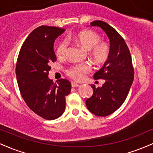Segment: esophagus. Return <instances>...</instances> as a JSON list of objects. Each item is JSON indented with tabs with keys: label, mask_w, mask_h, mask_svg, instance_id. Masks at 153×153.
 <instances>
[{
	"label": "esophagus",
	"mask_w": 153,
	"mask_h": 153,
	"mask_svg": "<svg viewBox=\"0 0 153 153\" xmlns=\"http://www.w3.org/2000/svg\"><path fill=\"white\" fill-rule=\"evenodd\" d=\"M71 85H72V87H79L80 86V85H79V84L76 83V82H72Z\"/></svg>",
	"instance_id": "obj_1"
}]
</instances>
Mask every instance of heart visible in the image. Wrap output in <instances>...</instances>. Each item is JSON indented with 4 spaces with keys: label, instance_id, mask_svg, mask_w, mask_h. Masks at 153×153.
Here are the masks:
<instances>
[{
    "label": "heart",
    "instance_id": "heart-1",
    "mask_svg": "<svg viewBox=\"0 0 153 153\" xmlns=\"http://www.w3.org/2000/svg\"><path fill=\"white\" fill-rule=\"evenodd\" d=\"M68 40H73L84 50L90 51V57L96 63H102L109 55V47L106 42H101V36L91 30H83L75 35H70ZM68 52V42L62 40L57 45L56 54L57 57H63ZM91 68L87 64H80L73 66L68 71V75L76 80H81L84 74L90 71Z\"/></svg>",
    "mask_w": 153,
    "mask_h": 153
}]
</instances>
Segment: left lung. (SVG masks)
<instances>
[{"label": "left lung", "mask_w": 153, "mask_h": 153, "mask_svg": "<svg viewBox=\"0 0 153 153\" xmlns=\"http://www.w3.org/2000/svg\"><path fill=\"white\" fill-rule=\"evenodd\" d=\"M91 26H99L104 31L109 39L110 50L104 65L94 75L95 80L104 79V83L98 88L91 85L94 93L85 104L94 115L106 117L118 109L125 101L134 80V69L129 48L119 33L102 21L91 22Z\"/></svg>", "instance_id": "8db88e82"}]
</instances>
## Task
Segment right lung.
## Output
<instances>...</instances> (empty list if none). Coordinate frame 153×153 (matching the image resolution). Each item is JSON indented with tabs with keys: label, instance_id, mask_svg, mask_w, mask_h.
I'll list each match as a JSON object with an SVG mask.
<instances>
[{
	"label": "right lung",
	"instance_id": "1",
	"mask_svg": "<svg viewBox=\"0 0 153 153\" xmlns=\"http://www.w3.org/2000/svg\"><path fill=\"white\" fill-rule=\"evenodd\" d=\"M65 29L41 26L26 38L16 67L19 90L27 106L34 113L47 120H53L64 113L65 96L71 83L60 79L54 83L48 78L51 62L57 60L54 42Z\"/></svg>",
	"mask_w": 153,
	"mask_h": 153
}]
</instances>
